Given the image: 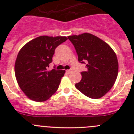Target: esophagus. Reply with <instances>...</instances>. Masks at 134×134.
<instances>
[{
    "label": "esophagus",
    "mask_w": 134,
    "mask_h": 134,
    "mask_svg": "<svg viewBox=\"0 0 134 134\" xmlns=\"http://www.w3.org/2000/svg\"><path fill=\"white\" fill-rule=\"evenodd\" d=\"M66 72H67V74H69H69H71V72H72V69L67 70V71H66Z\"/></svg>",
    "instance_id": "34e87169"
}]
</instances>
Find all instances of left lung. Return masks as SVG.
<instances>
[{
	"mask_svg": "<svg viewBox=\"0 0 134 134\" xmlns=\"http://www.w3.org/2000/svg\"><path fill=\"white\" fill-rule=\"evenodd\" d=\"M78 54V62L85 63L87 71L75 87L87 97L101 98L111 89L118 75L117 56L110 46L88 33L68 36Z\"/></svg>",
	"mask_w": 134,
	"mask_h": 134,
	"instance_id": "1",
	"label": "left lung"
}]
</instances>
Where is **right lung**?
Instances as JSON below:
<instances>
[{
    "label": "right lung",
    "instance_id": "obj_1",
    "mask_svg": "<svg viewBox=\"0 0 134 134\" xmlns=\"http://www.w3.org/2000/svg\"><path fill=\"white\" fill-rule=\"evenodd\" d=\"M65 36L37 37L20 50L15 64L17 83L24 93L36 102L48 100L58 89L65 71H47L58 46L65 42Z\"/></svg>",
    "mask_w": 134,
    "mask_h": 134
}]
</instances>
